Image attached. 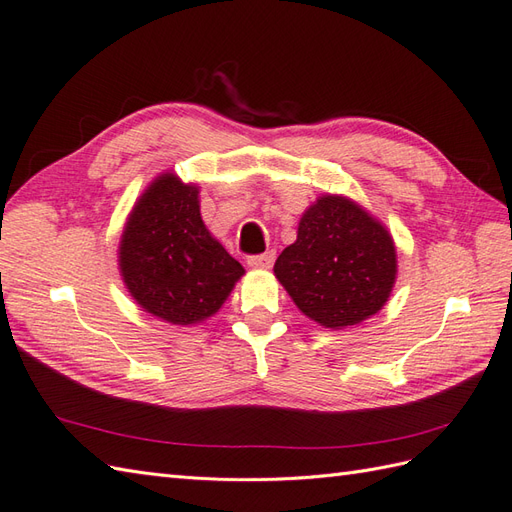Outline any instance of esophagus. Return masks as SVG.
Listing matches in <instances>:
<instances>
[{
  "label": "esophagus",
  "mask_w": 512,
  "mask_h": 512,
  "mask_svg": "<svg viewBox=\"0 0 512 512\" xmlns=\"http://www.w3.org/2000/svg\"><path fill=\"white\" fill-rule=\"evenodd\" d=\"M274 257H276L274 251H268L264 255H251V257H248L246 264L255 268V270H270L272 264H274Z\"/></svg>",
  "instance_id": "1"
}]
</instances>
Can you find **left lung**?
Wrapping results in <instances>:
<instances>
[{
    "mask_svg": "<svg viewBox=\"0 0 512 512\" xmlns=\"http://www.w3.org/2000/svg\"><path fill=\"white\" fill-rule=\"evenodd\" d=\"M274 276L319 326L343 330L384 309L397 281V248L382 221L343 195H321L304 210L298 238Z\"/></svg>",
    "mask_w": 512,
    "mask_h": 512,
    "instance_id": "8db88e82",
    "label": "left lung"
}]
</instances>
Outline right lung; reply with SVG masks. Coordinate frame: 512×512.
Returning <instances> with one entry per match:
<instances>
[{
    "mask_svg": "<svg viewBox=\"0 0 512 512\" xmlns=\"http://www.w3.org/2000/svg\"><path fill=\"white\" fill-rule=\"evenodd\" d=\"M120 276L145 313L195 326L218 313L244 276L240 261L206 227L199 186L156 175L130 210L118 248Z\"/></svg>",
    "mask_w": 512,
    "mask_h": 512,
    "instance_id": "add662e5",
    "label": "right lung"
}]
</instances>
